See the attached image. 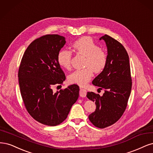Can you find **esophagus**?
<instances>
[{"instance_id": "esophagus-1", "label": "esophagus", "mask_w": 153, "mask_h": 153, "mask_svg": "<svg viewBox=\"0 0 153 153\" xmlns=\"http://www.w3.org/2000/svg\"><path fill=\"white\" fill-rule=\"evenodd\" d=\"M86 90L85 89H82V88H81L80 91H79V95L81 97H85L86 95Z\"/></svg>"}]
</instances>
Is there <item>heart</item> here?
<instances>
[{"instance_id": "b5f03b06", "label": "heart", "mask_w": 153, "mask_h": 153, "mask_svg": "<svg viewBox=\"0 0 153 153\" xmlns=\"http://www.w3.org/2000/svg\"><path fill=\"white\" fill-rule=\"evenodd\" d=\"M74 51L81 55L85 56L84 66L82 69L73 72L68 76L70 83L85 86L93 76V73H100L103 71L107 63L106 53L100 48L91 37H83L77 39L72 44ZM72 53L62 50L58 52L57 61L61 67L70 69L71 67Z\"/></svg>"}]
</instances>
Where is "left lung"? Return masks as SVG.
I'll list each match as a JSON object with an SVG mask.
<instances>
[{
  "instance_id": "1",
  "label": "left lung",
  "mask_w": 153,
  "mask_h": 153,
  "mask_svg": "<svg viewBox=\"0 0 153 153\" xmlns=\"http://www.w3.org/2000/svg\"><path fill=\"white\" fill-rule=\"evenodd\" d=\"M102 39L107 47V63L92 83L105 92L102 96L88 92L86 97L96 105V110L88 117L90 121L95 126L104 128L114 124L124 113L132 82L129 56L124 46L106 34L100 38Z\"/></svg>"
}]
</instances>
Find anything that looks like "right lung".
I'll list each match as a JSON object with an SVG mask.
<instances>
[{"mask_svg": "<svg viewBox=\"0 0 153 153\" xmlns=\"http://www.w3.org/2000/svg\"><path fill=\"white\" fill-rule=\"evenodd\" d=\"M65 42V37L57 34L36 39L25 51L19 67V85L26 109L34 120L48 126H56L65 120L79 97L76 85L56 93L52 90L65 80L57 61Z\"/></svg>", "mask_w": 153, "mask_h": 153, "instance_id": "obj_1", "label": "right lung"}]
</instances>
